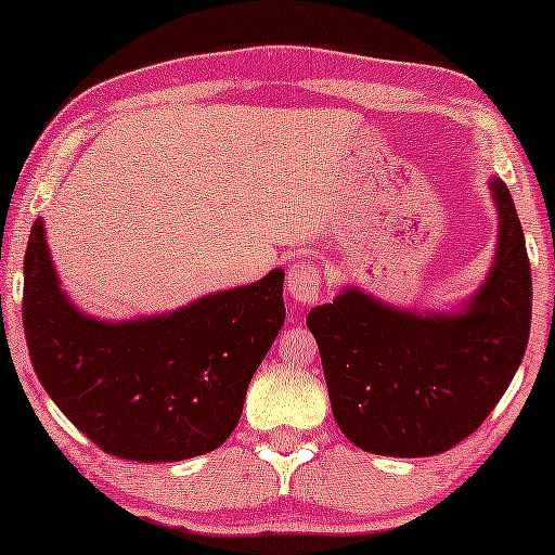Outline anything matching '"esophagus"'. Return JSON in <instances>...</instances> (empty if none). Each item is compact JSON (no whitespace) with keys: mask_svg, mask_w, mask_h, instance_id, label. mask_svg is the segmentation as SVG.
Returning a JSON list of instances; mask_svg holds the SVG:
<instances>
[{"mask_svg":"<svg viewBox=\"0 0 555 555\" xmlns=\"http://www.w3.org/2000/svg\"><path fill=\"white\" fill-rule=\"evenodd\" d=\"M321 272L313 262H295L287 270V293L293 295L295 302L306 306L321 298Z\"/></svg>","mask_w":555,"mask_h":555,"instance_id":"esophagus-1","label":"esophagus"}]
</instances>
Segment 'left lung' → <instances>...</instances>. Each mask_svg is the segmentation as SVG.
Instances as JSON below:
<instances>
[{
  "label": "left lung",
  "mask_w": 555,
  "mask_h": 555,
  "mask_svg": "<svg viewBox=\"0 0 555 555\" xmlns=\"http://www.w3.org/2000/svg\"><path fill=\"white\" fill-rule=\"evenodd\" d=\"M500 215L488 283L452 315L386 308L359 291L313 308L331 409L361 450L429 457L473 435L511 386L530 333L533 280L513 196L492 179Z\"/></svg>",
  "instance_id": "1"
}]
</instances>
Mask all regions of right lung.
I'll list each match as a JSON object with an SVG mask.
<instances>
[{
  "label": "right lung",
  "instance_id": "add662e5",
  "mask_svg": "<svg viewBox=\"0 0 555 555\" xmlns=\"http://www.w3.org/2000/svg\"><path fill=\"white\" fill-rule=\"evenodd\" d=\"M283 270L177 310L126 323L82 315L60 291L44 224L25 255L22 323L35 374L103 452L177 462L217 450L283 328Z\"/></svg>",
  "mask_w": 555,
  "mask_h": 555
}]
</instances>
